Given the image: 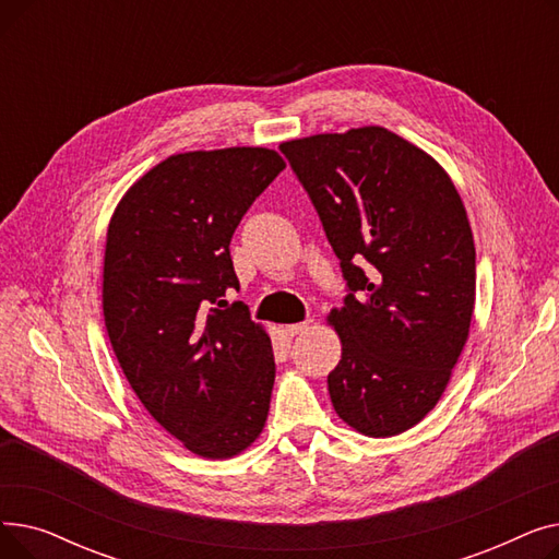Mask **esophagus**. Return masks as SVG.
I'll return each mask as SVG.
<instances>
[{
	"mask_svg": "<svg viewBox=\"0 0 559 559\" xmlns=\"http://www.w3.org/2000/svg\"><path fill=\"white\" fill-rule=\"evenodd\" d=\"M310 326H312V319H306V321H299V324H289V326H285V333L295 337V335L306 333Z\"/></svg>",
	"mask_w": 559,
	"mask_h": 559,
	"instance_id": "obj_1",
	"label": "esophagus"
}]
</instances>
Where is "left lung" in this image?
Segmentation results:
<instances>
[{
  "label": "left lung",
  "mask_w": 559,
  "mask_h": 559,
  "mask_svg": "<svg viewBox=\"0 0 559 559\" xmlns=\"http://www.w3.org/2000/svg\"><path fill=\"white\" fill-rule=\"evenodd\" d=\"M340 258L346 297L329 321L342 360L335 413L362 435L419 424L444 394L472 326L476 247L449 174L383 127L281 144Z\"/></svg>",
  "instance_id": "obj_1"
}]
</instances>
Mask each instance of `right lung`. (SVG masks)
I'll return each mask as SVG.
<instances>
[{
	"mask_svg": "<svg viewBox=\"0 0 559 559\" xmlns=\"http://www.w3.org/2000/svg\"><path fill=\"white\" fill-rule=\"evenodd\" d=\"M285 169L262 146L176 154L131 186L106 235L104 319L129 385L201 457L255 442L274 388L272 340L242 301L230 238Z\"/></svg>",
	"mask_w": 559,
	"mask_h": 559,
	"instance_id": "obj_1",
	"label": "right lung"
}]
</instances>
